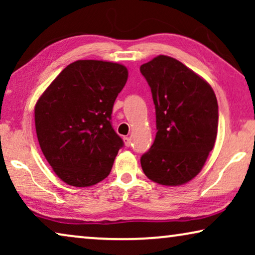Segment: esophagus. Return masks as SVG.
I'll list each match as a JSON object with an SVG mask.
<instances>
[{"label":"esophagus","mask_w":255,"mask_h":255,"mask_svg":"<svg viewBox=\"0 0 255 255\" xmlns=\"http://www.w3.org/2000/svg\"><path fill=\"white\" fill-rule=\"evenodd\" d=\"M124 142H125V146L130 147V146H131V138L130 137H124Z\"/></svg>","instance_id":"1"}]
</instances>
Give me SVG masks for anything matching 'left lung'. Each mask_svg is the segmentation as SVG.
<instances>
[{
  "label": "left lung",
  "mask_w": 255,
  "mask_h": 255,
  "mask_svg": "<svg viewBox=\"0 0 255 255\" xmlns=\"http://www.w3.org/2000/svg\"><path fill=\"white\" fill-rule=\"evenodd\" d=\"M140 72L151 87L158 130L141 168L156 183L181 186L201 172L214 148L217 99L204 79L167 55L141 65Z\"/></svg>",
  "instance_id": "8db88e82"
}]
</instances>
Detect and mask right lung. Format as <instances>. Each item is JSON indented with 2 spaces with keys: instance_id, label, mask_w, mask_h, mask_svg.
I'll return each instance as SVG.
<instances>
[{
  "instance_id": "1",
  "label": "right lung",
  "mask_w": 255,
  "mask_h": 255,
  "mask_svg": "<svg viewBox=\"0 0 255 255\" xmlns=\"http://www.w3.org/2000/svg\"><path fill=\"white\" fill-rule=\"evenodd\" d=\"M116 62L78 60L47 87L34 107L43 154L54 173L73 187L106 179L124 142L111 127L115 100L128 81Z\"/></svg>"
}]
</instances>
